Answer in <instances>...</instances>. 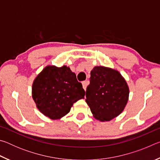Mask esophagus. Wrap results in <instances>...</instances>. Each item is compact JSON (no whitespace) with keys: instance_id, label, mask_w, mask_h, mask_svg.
<instances>
[{"instance_id":"esophagus-1","label":"esophagus","mask_w":160,"mask_h":160,"mask_svg":"<svg viewBox=\"0 0 160 160\" xmlns=\"http://www.w3.org/2000/svg\"><path fill=\"white\" fill-rule=\"evenodd\" d=\"M82 88H83V89L85 90L86 88H87V86H88V84H89V81H88V80L83 81V82H82Z\"/></svg>"}]
</instances>
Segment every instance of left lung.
<instances>
[{"instance_id": "1", "label": "left lung", "mask_w": 160, "mask_h": 160, "mask_svg": "<svg viewBox=\"0 0 160 160\" xmlns=\"http://www.w3.org/2000/svg\"><path fill=\"white\" fill-rule=\"evenodd\" d=\"M129 97V88L118 70L95 66L91 70L85 102L97 120L109 121L121 114Z\"/></svg>"}]
</instances>
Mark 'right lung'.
Wrapping results in <instances>:
<instances>
[{"label":"right lung","instance_id":"obj_1","mask_svg":"<svg viewBox=\"0 0 160 160\" xmlns=\"http://www.w3.org/2000/svg\"><path fill=\"white\" fill-rule=\"evenodd\" d=\"M85 90L69 67L47 66L35 78L32 95L37 109L52 120L60 119L75 102L84 99Z\"/></svg>","mask_w":160,"mask_h":160}]
</instances>
